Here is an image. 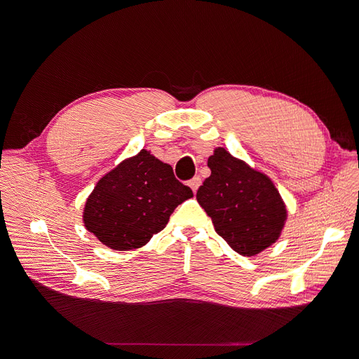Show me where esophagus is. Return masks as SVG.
Returning a JSON list of instances; mask_svg holds the SVG:
<instances>
[{"instance_id": "34e87169", "label": "esophagus", "mask_w": 359, "mask_h": 359, "mask_svg": "<svg viewBox=\"0 0 359 359\" xmlns=\"http://www.w3.org/2000/svg\"><path fill=\"white\" fill-rule=\"evenodd\" d=\"M201 183H202V180H201V177H199V176H195L192 180H189V186L192 187V191H194V192H196V191L199 189Z\"/></svg>"}]
</instances>
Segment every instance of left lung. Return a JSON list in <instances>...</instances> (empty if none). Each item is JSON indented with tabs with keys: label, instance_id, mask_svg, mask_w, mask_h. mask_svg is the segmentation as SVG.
Returning <instances> with one entry per match:
<instances>
[{
	"label": "left lung",
	"instance_id": "obj_1",
	"mask_svg": "<svg viewBox=\"0 0 359 359\" xmlns=\"http://www.w3.org/2000/svg\"><path fill=\"white\" fill-rule=\"evenodd\" d=\"M211 176L198 189L196 199L212 219L218 236L243 256H253L279 237L287 218L273 183L225 148L208 158Z\"/></svg>",
	"mask_w": 359,
	"mask_h": 359
}]
</instances>
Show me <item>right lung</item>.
I'll use <instances>...</instances> for the list:
<instances>
[{
  "instance_id": "add662e5",
  "label": "right lung",
  "mask_w": 359,
  "mask_h": 359,
  "mask_svg": "<svg viewBox=\"0 0 359 359\" xmlns=\"http://www.w3.org/2000/svg\"><path fill=\"white\" fill-rule=\"evenodd\" d=\"M194 196L172 165L142 149L99 180L84 208L86 229L107 248H142L160 233L176 206Z\"/></svg>"
}]
</instances>
